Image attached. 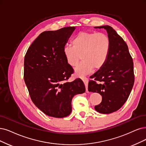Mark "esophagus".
<instances>
[{
  "mask_svg": "<svg viewBox=\"0 0 146 146\" xmlns=\"http://www.w3.org/2000/svg\"><path fill=\"white\" fill-rule=\"evenodd\" d=\"M82 79L83 82H84V84H85V87H86V91H87V92H88V79H87V78H85V77H84V78H82Z\"/></svg>",
  "mask_w": 146,
  "mask_h": 146,
  "instance_id": "esophagus-1",
  "label": "esophagus"
}]
</instances>
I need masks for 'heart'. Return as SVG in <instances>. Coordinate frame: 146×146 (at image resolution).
Listing matches in <instances>:
<instances>
[{"instance_id": "1", "label": "heart", "mask_w": 146, "mask_h": 146, "mask_svg": "<svg viewBox=\"0 0 146 146\" xmlns=\"http://www.w3.org/2000/svg\"><path fill=\"white\" fill-rule=\"evenodd\" d=\"M73 46L64 47V55L68 64L77 66L75 69L78 76L98 70L106 63L111 50V42L109 36L97 32H79L72 40Z\"/></svg>"}]
</instances>
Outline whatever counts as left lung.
Returning a JSON list of instances; mask_svg holds the SVG:
<instances>
[{"instance_id": "8db88e82", "label": "left lung", "mask_w": 146, "mask_h": 146, "mask_svg": "<svg viewBox=\"0 0 146 146\" xmlns=\"http://www.w3.org/2000/svg\"><path fill=\"white\" fill-rule=\"evenodd\" d=\"M104 28L111 40L108 58L103 67L90 76L88 90L102 97L101 103L95 106L102 114L117 111L127 100L134 84L133 59L127 45L110 26L95 27Z\"/></svg>"}]
</instances>
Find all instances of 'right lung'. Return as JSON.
<instances>
[{
  "label": "right lung",
  "mask_w": 146,
  "mask_h": 146,
  "mask_svg": "<svg viewBox=\"0 0 146 146\" xmlns=\"http://www.w3.org/2000/svg\"><path fill=\"white\" fill-rule=\"evenodd\" d=\"M74 29L69 26L42 32L25 56L24 79L31 100L48 116H68L74 96L85 91L80 79L67 81L73 69L67 62L63 49Z\"/></svg>",
  "instance_id": "right-lung-1"
}]
</instances>
